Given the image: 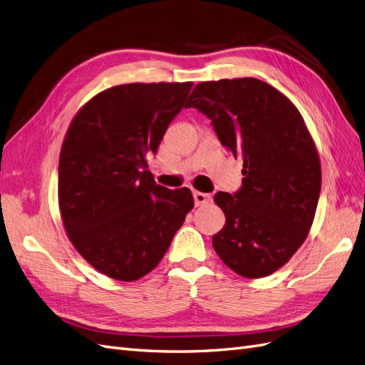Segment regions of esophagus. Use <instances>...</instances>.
Wrapping results in <instances>:
<instances>
[{
  "instance_id": "obj_1",
  "label": "esophagus",
  "mask_w": 365,
  "mask_h": 365,
  "mask_svg": "<svg viewBox=\"0 0 365 365\" xmlns=\"http://www.w3.org/2000/svg\"><path fill=\"white\" fill-rule=\"evenodd\" d=\"M193 197H195V205H204L212 201V195L202 193V192H193Z\"/></svg>"
}]
</instances>
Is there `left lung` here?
<instances>
[{
	"instance_id": "8db88e82",
	"label": "left lung",
	"mask_w": 365,
	"mask_h": 365,
	"mask_svg": "<svg viewBox=\"0 0 365 365\" xmlns=\"http://www.w3.org/2000/svg\"><path fill=\"white\" fill-rule=\"evenodd\" d=\"M192 106L244 161L240 190L215 195L225 225L213 248L242 277H267L294 256L312 227L322 190L315 143L289 98L254 77L197 83Z\"/></svg>"
}]
</instances>
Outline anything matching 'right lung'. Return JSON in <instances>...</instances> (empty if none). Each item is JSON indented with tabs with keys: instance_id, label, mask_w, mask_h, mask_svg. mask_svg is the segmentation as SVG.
I'll return each mask as SVG.
<instances>
[{
	"instance_id": "add662e5",
	"label": "right lung",
	"mask_w": 365,
	"mask_h": 365,
	"mask_svg": "<svg viewBox=\"0 0 365 365\" xmlns=\"http://www.w3.org/2000/svg\"><path fill=\"white\" fill-rule=\"evenodd\" d=\"M192 82L125 83L88 101L65 134L59 210L67 236L98 272L145 277L193 208L192 192L165 189L148 170L170 121L187 108Z\"/></svg>"
}]
</instances>
